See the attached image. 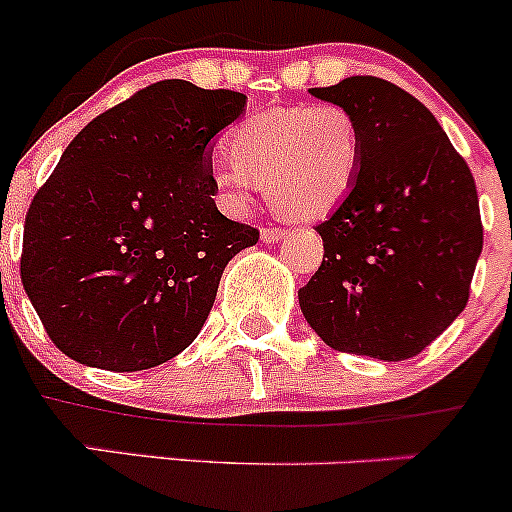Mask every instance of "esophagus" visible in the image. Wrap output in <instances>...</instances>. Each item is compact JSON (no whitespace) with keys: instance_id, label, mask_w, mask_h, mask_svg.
I'll return each mask as SVG.
<instances>
[{"instance_id":"obj_1","label":"esophagus","mask_w":512,"mask_h":512,"mask_svg":"<svg viewBox=\"0 0 512 512\" xmlns=\"http://www.w3.org/2000/svg\"><path fill=\"white\" fill-rule=\"evenodd\" d=\"M260 237H262V242L272 245V242H277L285 237V230H282V227H265V230L260 232Z\"/></svg>"}]
</instances>
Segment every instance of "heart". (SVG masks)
Returning a JSON list of instances; mask_svg holds the SVG:
<instances>
[{
	"instance_id": "b5f03b06",
	"label": "heart",
	"mask_w": 512,
	"mask_h": 512,
	"mask_svg": "<svg viewBox=\"0 0 512 512\" xmlns=\"http://www.w3.org/2000/svg\"><path fill=\"white\" fill-rule=\"evenodd\" d=\"M230 158L215 165V185L242 210L257 185L289 220H317L349 193L361 168V131L337 103L272 108L242 121L227 136Z\"/></svg>"
}]
</instances>
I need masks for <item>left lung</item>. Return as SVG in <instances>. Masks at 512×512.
I'll use <instances>...</instances> for the list:
<instances>
[{
    "label": "left lung",
    "mask_w": 512,
    "mask_h": 512,
    "mask_svg": "<svg viewBox=\"0 0 512 512\" xmlns=\"http://www.w3.org/2000/svg\"><path fill=\"white\" fill-rule=\"evenodd\" d=\"M309 94L354 113L361 168L317 225L324 260L299 307L337 352L411 359L466 309L483 250L476 180L433 113L391 81L349 76Z\"/></svg>",
    "instance_id": "obj_1"
}]
</instances>
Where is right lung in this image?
I'll list each match as a JSON object with an SVG mask.
<instances>
[{"label":"right lung","mask_w":512,"mask_h":512,"mask_svg":"<svg viewBox=\"0 0 512 512\" xmlns=\"http://www.w3.org/2000/svg\"><path fill=\"white\" fill-rule=\"evenodd\" d=\"M247 96L158 81L96 116L29 205L22 285L51 342L141 371L203 329L227 262L260 240L215 205L213 138Z\"/></svg>","instance_id":"right-lung-1"}]
</instances>
